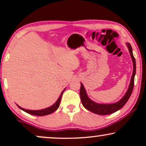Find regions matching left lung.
I'll return each instance as SVG.
<instances>
[{
    "mask_svg": "<svg viewBox=\"0 0 146 146\" xmlns=\"http://www.w3.org/2000/svg\"><path fill=\"white\" fill-rule=\"evenodd\" d=\"M127 46H128L129 52H130V56H131L132 63H133V72L130 80V83L129 85L128 89L125 93L124 96L122 98L119 102H115L114 104H98L95 103V102L92 101L90 99L88 98L86 94V90L83 84L81 83V87H80V98H81L82 104L86 109L89 110L90 112H93V113L98 114V115H106L112 114L115 112L121 109L122 107L124 106L128 100L130 98V95L132 94V90L134 88V82H135V75L136 73V62L134 58L133 54H132V46L130 43H126Z\"/></svg>",
    "mask_w": 146,
    "mask_h": 146,
    "instance_id": "8db88e82",
    "label": "left lung"
}]
</instances>
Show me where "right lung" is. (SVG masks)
Instances as JSON below:
<instances>
[{
  "label": "right lung",
  "mask_w": 146,
  "mask_h": 146,
  "mask_svg": "<svg viewBox=\"0 0 146 146\" xmlns=\"http://www.w3.org/2000/svg\"><path fill=\"white\" fill-rule=\"evenodd\" d=\"M65 89L63 90L62 92L60 94L59 98L58 99V100L56 102V103L54 104H53L51 106L48 107V108H44V109L42 110H27L25 109V108H21V106H18V108H21V110H23V111L26 112V113L30 114V115H36V116H44V115H49V114H51L53 112H55L56 110L59 108L60 106V101H61V99H62V94L64 91Z\"/></svg>",
  "instance_id": "add662e5"
}]
</instances>
